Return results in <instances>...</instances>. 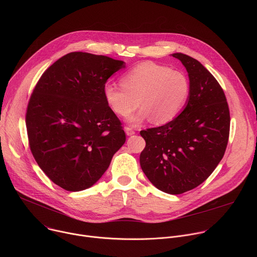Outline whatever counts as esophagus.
Instances as JSON below:
<instances>
[{"label": "esophagus", "mask_w": 257, "mask_h": 257, "mask_svg": "<svg viewBox=\"0 0 257 257\" xmlns=\"http://www.w3.org/2000/svg\"><path fill=\"white\" fill-rule=\"evenodd\" d=\"M125 132H126L127 136H131V135L135 134V131L131 127H125Z\"/></svg>", "instance_id": "1"}]
</instances>
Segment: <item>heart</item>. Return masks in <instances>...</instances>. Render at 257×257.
<instances>
[{
	"mask_svg": "<svg viewBox=\"0 0 257 257\" xmlns=\"http://www.w3.org/2000/svg\"><path fill=\"white\" fill-rule=\"evenodd\" d=\"M121 84L106 83L103 96L112 111L125 117L135 109L127 121L138 125L151 118L155 124H165L175 119L185 105L190 91L184 73L155 63L142 62L123 75Z\"/></svg>",
	"mask_w": 257,
	"mask_h": 257,
	"instance_id": "b5f03b06",
	"label": "heart"
}]
</instances>
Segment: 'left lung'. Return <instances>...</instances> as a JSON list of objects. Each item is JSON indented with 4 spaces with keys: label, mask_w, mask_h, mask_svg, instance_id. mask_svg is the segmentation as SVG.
<instances>
[{
    "label": "left lung",
    "mask_w": 257,
    "mask_h": 257,
    "mask_svg": "<svg viewBox=\"0 0 257 257\" xmlns=\"http://www.w3.org/2000/svg\"><path fill=\"white\" fill-rule=\"evenodd\" d=\"M171 56L188 72V99L169 123L140 131L146 142L140 166L159 190L176 195L200 185L223 159L230 112L224 90L200 62L182 53Z\"/></svg>",
    "instance_id": "1"
}]
</instances>
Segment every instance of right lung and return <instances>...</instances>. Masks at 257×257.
<instances>
[{"mask_svg": "<svg viewBox=\"0 0 257 257\" xmlns=\"http://www.w3.org/2000/svg\"><path fill=\"white\" fill-rule=\"evenodd\" d=\"M125 62L69 53L36 84L26 113L30 151L44 173L67 191L94 185L125 143L121 122L104 99L103 86Z\"/></svg>", "mask_w": 257, "mask_h": 257, "instance_id": "add662e5", "label": "right lung"}]
</instances>
